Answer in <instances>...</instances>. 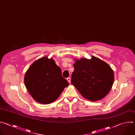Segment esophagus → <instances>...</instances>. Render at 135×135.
<instances>
[{"mask_svg":"<svg viewBox=\"0 0 135 135\" xmlns=\"http://www.w3.org/2000/svg\"><path fill=\"white\" fill-rule=\"evenodd\" d=\"M66 80H68V81L69 82V83H71V79H70V77L66 79Z\"/></svg>","mask_w":135,"mask_h":135,"instance_id":"obj_1","label":"esophagus"}]
</instances>
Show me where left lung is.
<instances>
[{
    "mask_svg": "<svg viewBox=\"0 0 135 135\" xmlns=\"http://www.w3.org/2000/svg\"><path fill=\"white\" fill-rule=\"evenodd\" d=\"M71 84L85 98L91 101L105 97L112 88L114 73L111 68L103 61L93 56L75 60Z\"/></svg>",
    "mask_w": 135,
    "mask_h": 135,
    "instance_id": "8db88e82",
    "label": "left lung"
}]
</instances>
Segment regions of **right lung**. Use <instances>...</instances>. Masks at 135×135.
<instances>
[{
	"instance_id": "right-lung-1",
	"label": "right lung",
	"mask_w": 135,
	"mask_h": 135,
	"mask_svg": "<svg viewBox=\"0 0 135 135\" xmlns=\"http://www.w3.org/2000/svg\"><path fill=\"white\" fill-rule=\"evenodd\" d=\"M26 88L37 102L47 104L56 100L69 86L61 68L52 58L41 57L34 62L24 76Z\"/></svg>"
}]
</instances>
